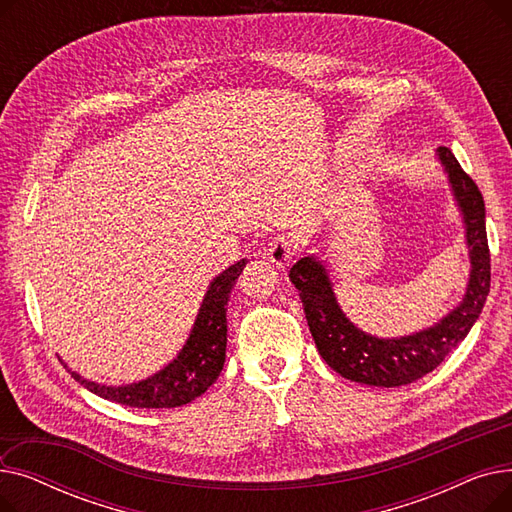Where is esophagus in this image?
Instances as JSON below:
<instances>
[{
  "label": "esophagus",
  "instance_id": "34e87169",
  "mask_svg": "<svg viewBox=\"0 0 512 512\" xmlns=\"http://www.w3.org/2000/svg\"><path fill=\"white\" fill-rule=\"evenodd\" d=\"M294 255H297V245H294V240L288 236H276L270 242V247H267V257H270V261H274L278 267L290 265Z\"/></svg>",
  "mask_w": 512,
  "mask_h": 512
}]
</instances>
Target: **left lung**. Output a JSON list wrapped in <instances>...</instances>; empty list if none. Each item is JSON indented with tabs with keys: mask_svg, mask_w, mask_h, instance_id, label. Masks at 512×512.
Masks as SVG:
<instances>
[{
	"mask_svg": "<svg viewBox=\"0 0 512 512\" xmlns=\"http://www.w3.org/2000/svg\"><path fill=\"white\" fill-rule=\"evenodd\" d=\"M438 155L452 182L456 201L465 213L473 265L461 307H456L438 326L398 340L373 338L357 330L344 317L324 267L313 257H303L290 267L288 276L301 292L305 317L319 355L336 373L351 382L396 388L423 378L448 357L452 348L465 340L486 305L492 267L483 197L448 147H440Z\"/></svg>",
	"mask_w": 512,
	"mask_h": 512,
	"instance_id": "left-lung-1",
	"label": "left lung"
}]
</instances>
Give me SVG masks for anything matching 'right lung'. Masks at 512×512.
<instances>
[{
	"instance_id": "obj_1",
	"label": "right lung",
	"mask_w": 512,
	"mask_h": 512,
	"mask_svg": "<svg viewBox=\"0 0 512 512\" xmlns=\"http://www.w3.org/2000/svg\"><path fill=\"white\" fill-rule=\"evenodd\" d=\"M245 263V259H240L211 282L193 334L186 340L182 353L166 369L155 373L153 378L120 388L87 382L74 371L72 378L97 396L134 409H174L195 400L218 380L224 367L228 332L226 305L230 301V290Z\"/></svg>"
}]
</instances>
